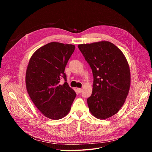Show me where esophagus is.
Segmentation results:
<instances>
[{
    "instance_id": "esophagus-1",
    "label": "esophagus",
    "mask_w": 152,
    "mask_h": 152,
    "mask_svg": "<svg viewBox=\"0 0 152 152\" xmlns=\"http://www.w3.org/2000/svg\"><path fill=\"white\" fill-rule=\"evenodd\" d=\"M77 92L79 93H80L82 91V90L81 88H77Z\"/></svg>"
}]
</instances>
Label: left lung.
I'll return each instance as SVG.
<instances>
[{
	"mask_svg": "<svg viewBox=\"0 0 152 152\" xmlns=\"http://www.w3.org/2000/svg\"><path fill=\"white\" fill-rule=\"evenodd\" d=\"M93 75V92L87 99L91 113L99 119L117 114L131 85V73L122 52L109 41L78 45Z\"/></svg>",
	"mask_w": 152,
	"mask_h": 152,
	"instance_id": "left-lung-1",
	"label": "left lung"
}]
</instances>
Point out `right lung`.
<instances>
[{
    "label": "right lung",
    "instance_id": "1",
    "mask_svg": "<svg viewBox=\"0 0 152 152\" xmlns=\"http://www.w3.org/2000/svg\"><path fill=\"white\" fill-rule=\"evenodd\" d=\"M75 49L72 45L52 42L39 48L29 60L26 73L27 91L38 110L50 119L67 115L76 97L64 73ZM61 78L65 80L62 86Z\"/></svg>",
    "mask_w": 152,
    "mask_h": 152
}]
</instances>
